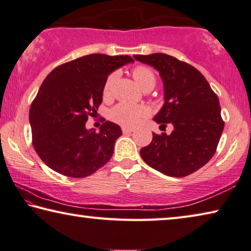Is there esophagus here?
Listing matches in <instances>:
<instances>
[{
  "label": "esophagus",
  "instance_id": "obj_1",
  "mask_svg": "<svg viewBox=\"0 0 251 251\" xmlns=\"http://www.w3.org/2000/svg\"><path fill=\"white\" fill-rule=\"evenodd\" d=\"M122 132L125 133V134H129V133H131V132H133V129L126 128V126H123V128H122Z\"/></svg>",
  "mask_w": 251,
  "mask_h": 251
}]
</instances>
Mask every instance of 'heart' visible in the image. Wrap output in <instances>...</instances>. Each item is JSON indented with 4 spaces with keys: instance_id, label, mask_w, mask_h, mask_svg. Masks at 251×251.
Segmentation results:
<instances>
[{
    "instance_id": "obj_1",
    "label": "heart",
    "mask_w": 251,
    "mask_h": 251,
    "mask_svg": "<svg viewBox=\"0 0 251 251\" xmlns=\"http://www.w3.org/2000/svg\"><path fill=\"white\" fill-rule=\"evenodd\" d=\"M132 75L135 82L142 90L152 88L155 85V76L152 70L143 67V65H138L132 70ZM117 77V73L112 72L106 76L104 81L103 89H102V96L103 98H109L112 90L113 82ZM148 114V110L143 105H135L121 102L114 105L110 110V119L114 122L119 123L123 126H134L141 122L143 118H146Z\"/></svg>"
}]
</instances>
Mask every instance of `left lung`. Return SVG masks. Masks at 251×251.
<instances>
[{
  "instance_id": "left-lung-1",
  "label": "left lung",
  "mask_w": 251,
  "mask_h": 251,
  "mask_svg": "<svg viewBox=\"0 0 251 251\" xmlns=\"http://www.w3.org/2000/svg\"><path fill=\"white\" fill-rule=\"evenodd\" d=\"M157 69L164 84V104L154 117L159 125H174L171 134L153 133L140 154L153 169L170 176H186L216 153L225 122L217 94L195 67L164 53L134 55Z\"/></svg>"
}]
</instances>
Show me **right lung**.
Instances as JSON below:
<instances>
[{"instance_id": "add662e5", "label": "right lung", "mask_w": 251, "mask_h": 251, "mask_svg": "<svg viewBox=\"0 0 251 251\" xmlns=\"http://www.w3.org/2000/svg\"><path fill=\"white\" fill-rule=\"evenodd\" d=\"M133 62L129 55L89 54L53 69L30 109L32 145L41 160L57 174L84 178L109 161L121 128L104 121L100 132L85 129L102 102L111 72Z\"/></svg>"}]
</instances>
